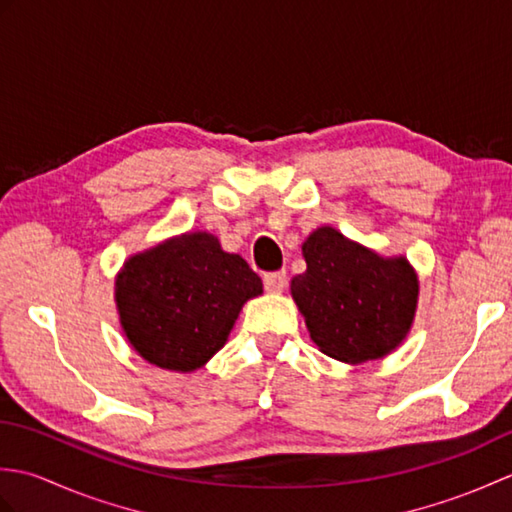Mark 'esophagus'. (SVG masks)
Listing matches in <instances>:
<instances>
[{"label": "esophagus", "instance_id": "34e87169", "mask_svg": "<svg viewBox=\"0 0 512 512\" xmlns=\"http://www.w3.org/2000/svg\"><path fill=\"white\" fill-rule=\"evenodd\" d=\"M264 286L268 292H284L286 288V273L279 270V273H268L264 275Z\"/></svg>", "mask_w": 512, "mask_h": 512}]
</instances>
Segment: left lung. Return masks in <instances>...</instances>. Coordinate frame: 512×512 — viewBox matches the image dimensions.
I'll return each instance as SVG.
<instances>
[{
  "label": "left lung",
  "instance_id": "left-lung-1",
  "mask_svg": "<svg viewBox=\"0 0 512 512\" xmlns=\"http://www.w3.org/2000/svg\"><path fill=\"white\" fill-rule=\"evenodd\" d=\"M301 250L306 273L292 277L290 295L323 354L358 365L407 339L420 281L405 255L383 257L332 226L312 231Z\"/></svg>",
  "mask_w": 512,
  "mask_h": 512
}]
</instances>
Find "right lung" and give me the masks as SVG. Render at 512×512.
Segmentation results:
<instances>
[{"mask_svg": "<svg viewBox=\"0 0 512 512\" xmlns=\"http://www.w3.org/2000/svg\"><path fill=\"white\" fill-rule=\"evenodd\" d=\"M264 292L242 257L206 231H187L129 255L114 301L132 350L167 372L189 374L222 350L248 299Z\"/></svg>", "mask_w": 512, "mask_h": 512, "instance_id": "obj_1", "label": "right lung"}]
</instances>
